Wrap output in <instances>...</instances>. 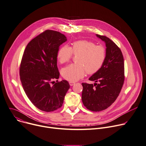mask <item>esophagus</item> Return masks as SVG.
I'll use <instances>...</instances> for the list:
<instances>
[{
    "label": "esophagus",
    "mask_w": 146,
    "mask_h": 146,
    "mask_svg": "<svg viewBox=\"0 0 146 146\" xmlns=\"http://www.w3.org/2000/svg\"><path fill=\"white\" fill-rule=\"evenodd\" d=\"M70 85H71V86H73L75 83L74 82H72V81H70Z\"/></svg>",
    "instance_id": "esophagus-1"
}]
</instances>
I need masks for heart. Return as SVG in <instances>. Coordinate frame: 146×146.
Returning <instances> with one entry per match:
<instances>
[{"label":"heart","mask_w":146,"mask_h":146,"mask_svg":"<svg viewBox=\"0 0 146 146\" xmlns=\"http://www.w3.org/2000/svg\"><path fill=\"white\" fill-rule=\"evenodd\" d=\"M72 52L75 55H80L77 60L78 64H71L62 70L63 77L72 82L81 79L86 71L89 74L98 71L106 58L104 47L96 46L91 41L80 40L74 42L71 48L67 46L60 48L57 54L59 61L62 64L70 61Z\"/></svg>","instance_id":"b5f03b06"}]
</instances>
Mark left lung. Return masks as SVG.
Segmentation results:
<instances>
[{
    "instance_id": "obj_1",
    "label": "left lung",
    "mask_w": 146,
    "mask_h": 146,
    "mask_svg": "<svg viewBox=\"0 0 146 146\" xmlns=\"http://www.w3.org/2000/svg\"><path fill=\"white\" fill-rule=\"evenodd\" d=\"M96 36L105 43L106 58L100 69L89 78L94 85L82 84V100L88 109L99 111L109 107L119 96L124 82L125 68L122 52L116 44L106 36Z\"/></svg>"
}]
</instances>
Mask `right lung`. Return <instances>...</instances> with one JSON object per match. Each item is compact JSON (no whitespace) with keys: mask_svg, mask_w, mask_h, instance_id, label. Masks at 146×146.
<instances>
[{"mask_svg":"<svg viewBox=\"0 0 146 146\" xmlns=\"http://www.w3.org/2000/svg\"><path fill=\"white\" fill-rule=\"evenodd\" d=\"M67 41L58 31L47 30L33 38L26 46L20 67V80L31 103L41 110L50 112L60 108L70 85L66 80L56 81L60 73L57 66L60 45Z\"/></svg>","mask_w":146,"mask_h":146,"instance_id":"obj_1","label":"right lung"}]
</instances>
